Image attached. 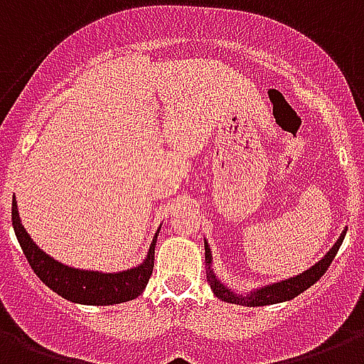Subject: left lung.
I'll list each match as a JSON object with an SVG mask.
<instances>
[{
    "instance_id": "obj_1",
    "label": "left lung",
    "mask_w": 364,
    "mask_h": 364,
    "mask_svg": "<svg viewBox=\"0 0 364 364\" xmlns=\"http://www.w3.org/2000/svg\"><path fill=\"white\" fill-rule=\"evenodd\" d=\"M348 231V229H346ZM346 231L340 235V238L336 240L333 248L327 252L323 259L316 263L312 269L304 270L302 274H297L295 278H289V280H282L278 284H272V286H264L263 289H257L252 295H237V293H232L231 289L223 286L222 282L218 280L216 274L208 270L206 272V278H208V284H210L212 291L216 295L218 299H222L225 302H232V304H240V306H267V304H276V302H284V301H291L297 295H301L302 291H306L308 287L314 286L316 282L321 278V276L327 272V269L333 263L334 255L338 254V248L342 240L346 237ZM205 261L208 263V269H210L212 263V255H210V248H208V244L205 242Z\"/></svg>"
}]
</instances>
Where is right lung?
<instances>
[{
	"label": "right lung",
	"instance_id": "obj_1",
	"mask_svg": "<svg viewBox=\"0 0 364 364\" xmlns=\"http://www.w3.org/2000/svg\"><path fill=\"white\" fill-rule=\"evenodd\" d=\"M13 228L18 238L20 248L24 252L26 259L33 269V272L41 278V282L48 286L54 293L62 295L63 299L78 304H90V306H109L118 302L133 301L146 287L150 274L154 269V250H156V238L148 250L146 259L139 267L116 274H105V272H94V270L71 269L60 261L52 259L46 255L31 237L26 232L24 225L20 223L18 208L13 199Z\"/></svg>",
	"mask_w": 364,
	"mask_h": 364
}]
</instances>
